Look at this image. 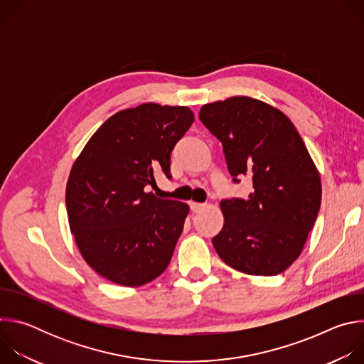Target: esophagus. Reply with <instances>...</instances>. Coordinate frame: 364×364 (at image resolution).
<instances>
[{"label":"esophagus","instance_id":"1","mask_svg":"<svg viewBox=\"0 0 364 364\" xmlns=\"http://www.w3.org/2000/svg\"><path fill=\"white\" fill-rule=\"evenodd\" d=\"M205 207V204L204 203H197V201H190V209L193 210V212H200V210H203Z\"/></svg>","mask_w":364,"mask_h":364}]
</instances>
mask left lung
<instances>
[{
    "instance_id": "obj_1",
    "label": "left lung",
    "mask_w": 364,
    "mask_h": 364,
    "mask_svg": "<svg viewBox=\"0 0 364 364\" xmlns=\"http://www.w3.org/2000/svg\"><path fill=\"white\" fill-rule=\"evenodd\" d=\"M198 118L222 142L233 181H253L246 200L220 201L225 225L212 239L218 255L247 275L284 272L299 256L321 204L320 173L302 138L285 114L247 96L207 103Z\"/></svg>"
}]
</instances>
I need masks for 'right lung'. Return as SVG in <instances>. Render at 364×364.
<instances>
[{
	"label": "right lung",
	"mask_w": 364,
	"mask_h": 364,
	"mask_svg": "<svg viewBox=\"0 0 364 364\" xmlns=\"http://www.w3.org/2000/svg\"><path fill=\"white\" fill-rule=\"evenodd\" d=\"M193 121L186 107L142 103L103 122L76 159L66 186L69 225L100 277L139 287L168 267L188 205L145 187L157 173L171 177V151Z\"/></svg>",
	"instance_id": "1"
}]
</instances>
